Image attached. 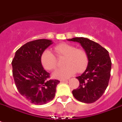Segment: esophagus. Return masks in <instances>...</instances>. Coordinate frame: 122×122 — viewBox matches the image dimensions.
Segmentation results:
<instances>
[{
	"mask_svg": "<svg viewBox=\"0 0 122 122\" xmlns=\"http://www.w3.org/2000/svg\"><path fill=\"white\" fill-rule=\"evenodd\" d=\"M61 82H68V80H61V81H60Z\"/></svg>",
	"mask_w": 122,
	"mask_h": 122,
	"instance_id": "esophagus-1",
	"label": "esophagus"
}]
</instances>
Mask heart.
I'll return each mask as SVG.
<instances>
[{"label": "heart", "instance_id": "b5f03b06", "mask_svg": "<svg viewBox=\"0 0 122 122\" xmlns=\"http://www.w3.org/2000/svg\"><path fill=\"white\" fill-rule=\"evenodd\" d=\"M54 51L59 57H66L63 68H59L54 71L52 76L56 79L65 80L75 75L76 72L82 73L87 68L88 64V56L86 52L82 49L67 43H61L54 47ZM41 62L44 69L51 70L55 69L57 66V60L53 53L46 50L41 56Z\"/></svg>", "mask_w": 122, "mask_h": 122}]
</instances>
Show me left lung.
I'll use <instances>...</instances> for the list:
<instances>
[{
    "mask_svg": "<svg viewBox=\"0 0 122 122\" xmlns=\"http://www.w3.org/2000/svg\"><path fill=\"white\" fill-rule=\"evenodd\" d=\"M68 40L79 42L88 56L86 69L76 78L80 86L72 91L73 95L81 102H95L102 96L108 85L112 68L108 51L88 38L74 37Z\"/></svg>",
    "mask_w": 122,
    "mask_h": 122,
    "instance_id": "8db88e82",
    "label": "left lung"
}]
</instances>
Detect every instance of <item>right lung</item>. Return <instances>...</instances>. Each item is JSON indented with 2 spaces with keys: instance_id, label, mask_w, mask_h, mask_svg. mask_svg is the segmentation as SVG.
Masks as SVG:
<instances>
[{
  "instance_id": "1",
  "label": "right lung",
  "mask_w": 122,
  "mask_h": 122,
  "mask_svg": "<svg viewBox=\"0 0 122 122\" xmlns=\"http://www.w3.org/2000/svg\"><path fill=\"white\" fill-rule=\"evenodd\" d=\"M52 43L45 39L27 42L15 52L12 62L17 88L22 96L34 105H44L52 100L60 82L47 80L49 73L41 62L42 52Z\"/></svg>"
}]
</instances>
